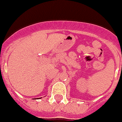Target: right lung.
I'll return each instance as SVG.
<instances>
[{
  "label": "right lung",
  "instance_id": "1",
  "mask_svg": "<svg viewBox=\"0 0 122 122\" xmlns=\"http://www.w3.org/2000/svg\"><path fill=\"white\" fill-rule=\"evenodd\" d=\"M35 99H36V98H35Z\"/></svg>",
  "mask_w": 122,
  "mask_h": 122
}]
</instances>
